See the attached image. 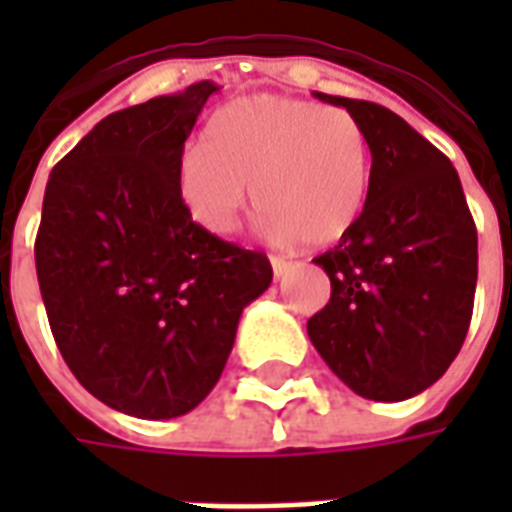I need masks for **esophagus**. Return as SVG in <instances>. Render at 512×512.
I'll use <instances>...</instances> for the list:
<instances>
[{
    "label": "esophagus",
    "instance_id": "34e87169",
    "mask_svg": "<svg viewBox=\"0 0 512 512\" xmlns=\"http://www.w3.org/2000/svg\"><path fill=\"white\" fill-rule=\"evenodd\" d=\"M271 268H274V277H285L290 268H293V260L288 257H279V255H271Z\"/></svg>",
    "mask_w": 512,
    "mask_h": 512
}]
</instances>
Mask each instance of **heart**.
I'll list each match as a JSON object with an SVG mask.
<instances>
[{
  "instance_id": "1",
  "label": "heart",
  "mask_w": 512,
  "mask_h": 512,
  "mask_svg": "<svg viewBox=\"0 0 512 512\" xmlns=\"http://www.w3.org/2000/svg\"><path fill=\"white\" fill-rule=\"evenodd\" d=\"M249 183L260 224L277 241H340L362 216L370 145L348 109L288 95H249L213 112L205 139L183 150L178 191L213 235L241 222Z\"/></svg>"
}]
</instances>
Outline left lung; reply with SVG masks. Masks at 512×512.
Masks as SVG:
<instances>
[{"label":"left lung","mask_w":512,"mask_h":512,"mask_svg":"<svg viewBox=\"0 0 512 512\" xmlns=\"http://www.w3.org/2000/svg\"><path fill=\"white\" fill-rule=\"evenodd\" d=\"M345 106L370 145L362 216L312 263L332 299L307 321L315 351L367 400H406L436 384L461 351L477 288V227L450 158L386 106Z\"/></svg>","instance_id":"left-lung-1"}]
</instances>
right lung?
<instances>
[{"mask_svg":"<svg viewBox=\"0 0 512 512\" xmlns=\"http://www.w3.org/2000/svg\"><path fill=\"white\" fill-rule=\"evenodd\" d=\"M216 90L104 117L46 183L35 268L51 334L90 395L139 419L200 406L274 277L263 252L208 233L180 200L183 145Z\"/></svg>","mask_w":512,"mask_h":512,"instance_id":"right-lung-1","label":"right lung"}]
</instances>
